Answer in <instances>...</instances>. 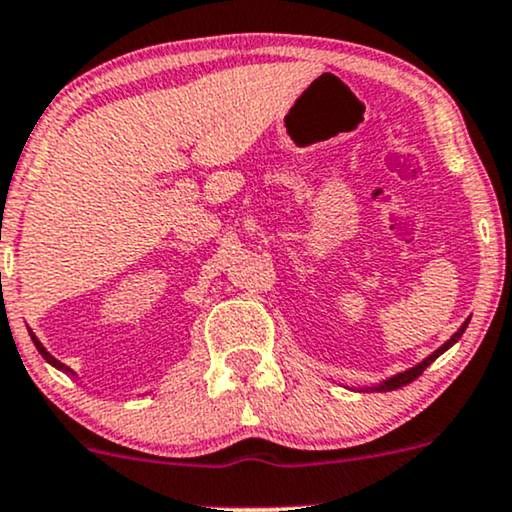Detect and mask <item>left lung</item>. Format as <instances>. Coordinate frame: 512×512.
<instances>
[{"label": "left lung", "mask_w": 512, "mask_h": 512, "mask_svg": "<svg viewBox=\"0 0 512 512\" xmlns=\"http://www.w3.org/2000/svg\"><path fill=\"white\" fill-rule=\"evenodd\" d=\"M465 329H467V322L460 326L458 331H455V334L448 338L446 343H443V346L439 348V350H434L432 355L427 357V360H422L420 365H415L412 369H408V372H403V374H396V377H391V379H386L384 384H379V386H374V391H396V389H400V386H405V384H410V381H415L417 377H420V374L424 372V369H427L429 365H432V362L436 360V357H439L441 353H446L448 348L453 346V343H458V338L465 334Z\"/></svg>", "instance_id": "8db88e82"}]
</instances>
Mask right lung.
<instances>
[{"label": "right lung", "instance_id": "right-lung-1", "mask_svg": "<svg viewBox=\"0 0 512 512\" xmlns=\"http://www.w3.org/2000/svg\"><path fill=\"white\" fill-rule=\"evenodd\" d=\"M30 336H33V334H30ZM33 343H35V348H38V350H40V355H42V357H45V360L49 362V365H54V367H59V369H66V372H71V369H69V367H66V365H61V362L57 360V357H52V355H49V353H47V350H45V348H42V343H40V341H38V338H35V336H33Z\"/></svg>", "mask_w": 512, "mask_h": 512}]
</instances>
